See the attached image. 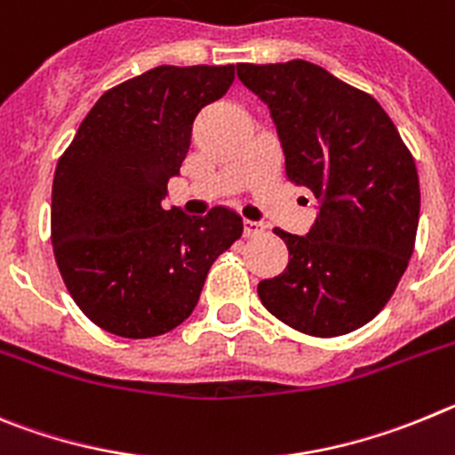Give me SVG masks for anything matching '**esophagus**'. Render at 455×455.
Wrapping results in <instances>:
<instances>
[{"mask_svg": "<svg viewBox=\"0 0 455 455\" xmlns=\"http://www.w3.org/2000/svg\"><path fill=\"white\" fill-rule=\"evenodd\" d=\"M265 231L263 222H253V220H244V235L247 237H256Z\"/></svg>", "mask_w": 455, "mask_h": 455, "instance_id": "34e87169", "label": "esophagus"}]
</instances>
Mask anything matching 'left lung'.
Returning a JSON list of instances; mask_svg holds the SVG:
<instances>
[{
	"label": "left lung",
	"instance_id": "obj_1",
	"mask_svg": "<svg viewBox=\"0 0 455 455\" xmlns=\"http://www.w3.org/2000/svg\"><path fill=\"white\" fill-rule=\"evenodd\" d=\"M237 79L267 104L290 181L319 199L308 235L274 228L290 260L258 297L294 331L351 333L390 301L415 249V158L374 97L319 65L240 63Z\"/></svg>",
	"mask_w": 455,
	"mask_h": 455
}]
</instances>
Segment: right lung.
Listing matches in <instances>:
<instances>
[{
  "label": "right lung",
  "instance_id": "add662e5",
  "mask_svg": "<svg viewBox=\"0 0 455 455\" xmlns=\"http://www.w3.org/2000/svg\"><path fill=\"white\" fill-rule=\"evenodd\" d=\"M233 65H158L106 90L59 158L52 244L68 292L100 329L156 338L190 317L243 220L167 211V181L190 147L192 122L227 95Z\"/></svg>",
  "mask_w": 455,
  "mask_h": 455
}]
</instances>
